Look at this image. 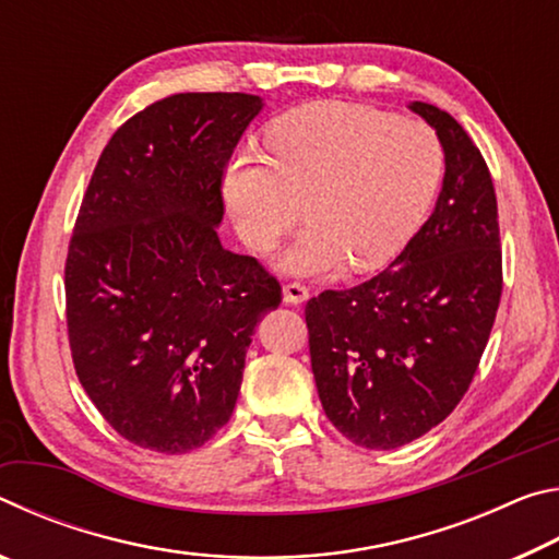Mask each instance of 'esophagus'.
<instances>
[{"instance_id": "34e87169", "label": "esophagus", "mask_w": 559, "mask_h": 559, "mask_svg": "<svg viewBox=\"0 0 559 559\" xmlns=\"http://www.w3.org/2000/svg\"><path fill=\"white\" fill-rule=\"evenodd\" d=\"M308 296H310V290H308V286H302V283L293 281L283 286V300H286L288 306H300V302L308 300Z\"/></svg>"}]
</instances>
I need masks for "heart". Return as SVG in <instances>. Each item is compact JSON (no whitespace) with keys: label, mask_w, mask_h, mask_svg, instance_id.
Listing matches in <instances>:
<instances>
[{"label":"heart","mask_w":559,"mask_h":559,"mask_svg":"<svg viewBox=\"0 0 559 559\" xmlns=\"http://www.w3.org/2000/svg\"><path fill=\"white\" fill-rule=\"evenodd\" d=\"M443 147L427 122L372 106L316 100L266 132V155L239 150L224 173V200L241 241L276 246L300 216L310 222L281 257L300 276L392 261L429 214Z\"/></svg>","instance_id":"1"}]
</instances>
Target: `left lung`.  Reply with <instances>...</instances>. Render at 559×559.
<instances>
[{"label":"left lung","instance_id":"1","mask_svg":"<svg viewBox=\"0 0 559 559\" xmlns=\"http://www.w3.org/2000/svg\"><path fill=\"white\" fill-rule=\"evenodd\" d=\"M447 173L437 206L390 269L306 306L310 365L333 427L386 451L456 409L478 370L503 293L498 202L480 150L447 110L416 100Z\"/></svg>","mask_w":559,"mask_h":559}]
</instances>
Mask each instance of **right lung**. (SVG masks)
<instances>
[{"instance_id":"obj_1","label":"right lung","mask_w":559,"mask_h":559,"mask_svg":"<svg viewBox=\"0 0 559 559\" xmlns=\"http://www.w3.org/2000/svg\"><path fill=\"white\" fill-rule=\"evenodd\" d=\"M263 103L177 93L112 132L66 257L75 374L135 447L187 453L231 419L246 349L281 283L226 251L224 173Z\"/></svg>"}]
</instances>
